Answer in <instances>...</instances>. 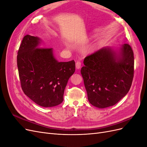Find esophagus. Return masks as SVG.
Listing matches in <instances>:
<instances>
[{"label": "esophagus", "mask_w": 147, "mask_h": 147, "mask_svg": "<svg viewBox=\"0 0 147 147\" xmlns=\"http://www.w3.org/2000/svg\"><path fill=\"white\" fill-rule=\"evenodd\" d=\"M81 65H82V63H81L80 61H78L76 62V68L77 69H79L81 67Z\"/></svg>", "instance_id": "esophagus-1"}]
</instances>
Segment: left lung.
<instances>
[{
	"mask_svg": "<svg viewBox=\"0 0 147 147\" xmlns=\"http://www.w3.org/2000/svg\"><path fill=\"white\" fill-rule=\"evenodd\" d=\"M81 69L88 99L104 109L116 104L129 91L134 77V57L131 47L124 44L119 52L102 48L87 56Z\"/></svg>",
	"mask_w": 147,
	"mask_h": 147,
	"instance_id": "left-lung-1",
	"label": "left lung"
}]
</instances>
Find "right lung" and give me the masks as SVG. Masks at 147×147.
Masks as SVG:
<instances>
[{
  "label": "right lung",
  "instance_id": "add662e5",
  "mask_svg": "<svg viewBox=\"0 0 147 147\" xmlns=\"http://www.w3.org/2000/svg\"><path fill=\"white\" fill-rule=\"evenodd\" d=\"M40 38L26 35L17 55L21 88L40 106L51 107L63 101L65 88L75 70L74 60L59 63L52 48L38 47Z\"/></svg>",
  "mask_w": 147,
  "mask_h": 147
}]
</instances>
